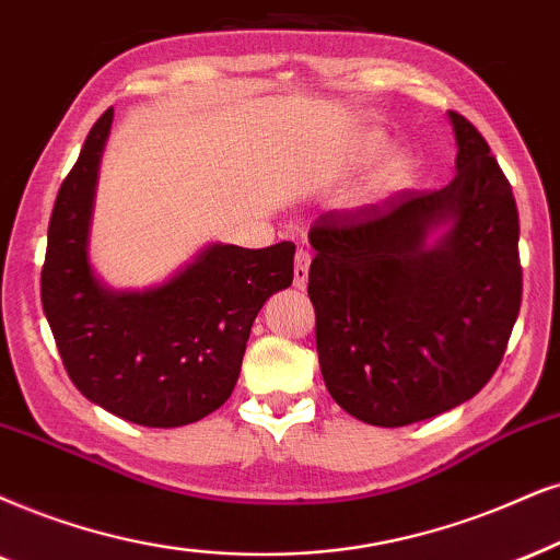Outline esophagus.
Returning a JSON list of instances; mask_svg holds the SVG:
<instances>
[{"instance_id": "obj_1", "label": "esophagus", "mask_w": 560, "mask_h": 560, "mask_svg": "<svg viewBox=\"0 0 560 560\" xmlns=\"http://www.w3.org/2000/svg\"><path fill=\"white\" fill-rule=\"evenodd\" d=\"M310 260H313V256H310L307 247H300V250H296V256H294V287L296 289L307 287Z\"/></svg>"}]
</instances>
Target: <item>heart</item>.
Masks as SVG:
<instances>
[{"label":"heart","mask_w":560,"mask_h":560,"mask_svg":"<svg viewBox=\"0 0 560 560\" xmlns=\"http://www.w3.org/2000/svg\"><path fill=\"white\" fill-rule=\"evenodd\" d=\"M377 139H370L364 144V152L372 154L374 150H377ZM402 175H406V160L402 158H390L385 160L382 165L377 167V173H374L372 178V190H390L398 186V183L402 180Z\"/></svg>","instance_id":"obj_1"}]
</instances>
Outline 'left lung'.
Returning <instances> with one entry per match:
<instances>
[{"instance_id":"8db88e82","label":"left lung","mask_w":560,"mask_h":560,"mask_svg":"<svg viewBox=\"0 0 560 560\" xmlns=\"http://www.w3.org/2000/svg\"><path fill=\"white\" fill-rule=\"evenodd\" d=\"M450 121L457 173L447 186L328 211L310 230L325 387L372 427H408L470 400L497 372L520 315L512 186L476 126L455 110Z\"/></svg>"}]
</instances>
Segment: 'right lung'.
<instances>
[{
  "instance_id": "1",
  "label": "right lung",
  "mask_w": 560,
  "mask_h": 560,
  "mask_svg": "<svg viewBox=\"0 0 560 560\" xmlns=\"http://www.w3.org/2000/svg\"><path fill=\"white\" fill-rule=\"evenodd\" d=\"M113 108L92 126L48 222L40 302L84 398L139 427L201 421L235 390L264 302L294 279V245L214 243L165 284L113 292L90 264L97 170Z\"/></svg>"
}]
</instances>
